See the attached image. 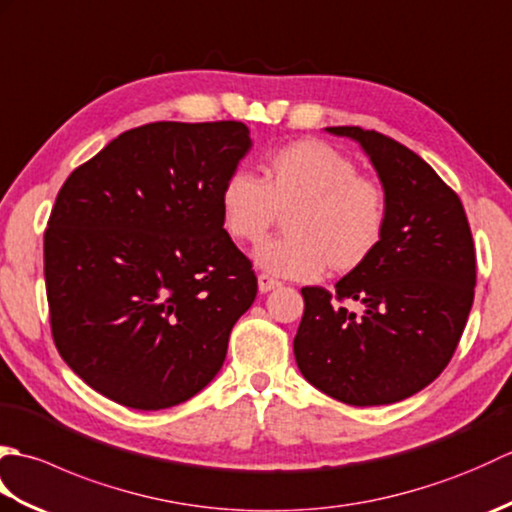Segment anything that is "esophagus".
<instances>
[{"mask_svg":"<svg viewBox=\"0 0 512 512\" xmlns=\"http://www.w3.org/2000/svg\"><path fill=\"white\" fill-rule=\"evenodd\" d=\"M257 286H259V292H270V290L279 288V286H281V281H279V279H275V277L266 275V273H262V275L257 277Z\"/></svg>","mask_w":512,"mask_h":512,"instance_id":"34e87169","label":"esophagus"}]
</instances>
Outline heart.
<instances>
[{
  "mask_svg": "<svg viewBox=\"0 0 512 512\" xmlns=\"http://www.w3.org/2000/svg\"><path fill=\"white\" fill-rule=\"evenodd\" d=\"M222 226L257 244L286 215V235L255 250V264L281 279H314L325 268L354 273L374 257L389 224L385 189L319 138L292 140L259 162V180L231 171L220 195Z\"/></svg>",
  "mask_w": 512,
  "mask_h": 512,
  "instance_id": "heart-1",
  "label": "heart"
}]
</instances>
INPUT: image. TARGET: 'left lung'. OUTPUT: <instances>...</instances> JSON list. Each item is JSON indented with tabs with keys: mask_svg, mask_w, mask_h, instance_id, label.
<instances>
[{
	"mask_svg": "<svg viewBox=\"0 0 512 512\" xmlns=\"http://www.w3.org/2000/svg\"><path fill=\"white\" fill-rule=\"evenodd\" d=\"M328 132L365 149L389 224L374 257L334 292L301 288L295 358L308 383L345 405H391L433 383L460 343L475 295L471 226L458 193L409 147L374 129Z\"/></svg>",
	"mask_w": 512,
	"mask_h": 512,
	"instance_id": "left-lung-1",
	"label": "left lung"
}]
</instances>
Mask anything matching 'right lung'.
Instances as JSON below:
<instances>
[{"mask_svg":"<svg viewBox=\"0 0 512 512\" xmlns=\"http://www.w3.org/2000/svg\"><path fill=\"white\" fill-rule=\"evenodd\" d=\"M250 149L237 121H160L76 167L43 235L52 339L72 372L118 405L189 400L226 358L257 277L217 195Z\"/></svg>","mask_w":512,"mask_h":512,"instance_id":"add662e5","label":"right lung"}]
</instances>
